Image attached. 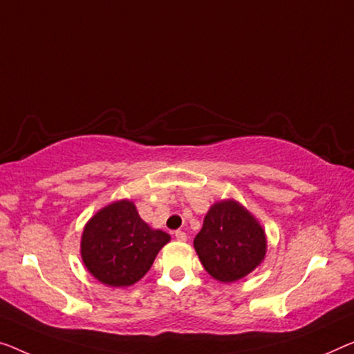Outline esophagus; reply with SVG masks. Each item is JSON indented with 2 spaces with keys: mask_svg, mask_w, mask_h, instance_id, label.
<instances>
[{
  "mask_svg": "<svg viewBox=\"0 0 354 354\" xmlns=\"http://www.w3.org/2000/svg\"><path fill=\"white\" fill-rule=\"evenodd\" d=\"M175 239H176L178 241H186V240H187V235L184 234L183 230H176V232H175Z\"/></svg>",
  "mask_w": 354,
  "mask_h": 354,
  "instance_id": "obj_1",
  "label": "esophagus"
}]
</instances>
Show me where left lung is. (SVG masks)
Returning a JSON list of instances; mask_svg holds the SVG:
<instances>
[{
    "label": "left lung",
    "mask_w": 354,
    "mask_h": 354,
    "mask_svg": "<svg viewBox=\"0 0 354 354\" xmlns=\"http://www.w3.org/2000/svg\"><path fill=\"white\" fill-rule=\"evenodd\" d=\"M194 248L205 270L221 283L250 275L266 259L267 235L254 216L234 198L209 207Z\"/></svg>",
    "instance_id": "obj_1"
}]
</instances>
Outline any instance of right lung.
Here are the masks:
<instances>
[{"label": "right lung", "mask_w": 354, "mask_h": 354, "mask_svg": "<svg viewBox=\"0 0 354 354\" xmlns=\"http://www.w3.org/2000/svg\"><path fill=\"white\" fill-rule=\"evenodd\" d=\"M170 235L152 229L140 218L135 203L118 200L98 209L81 236V259L88 273L111 288L140 281Z\"/></svg>", "instance_id": "obj_1"}]
</instances>
